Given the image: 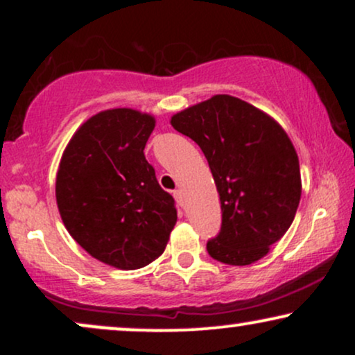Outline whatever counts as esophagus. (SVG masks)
Masks as SVG:
<instances>
[{"label":"esophagus","instance_id":"34e87169","mask_svg":"<svg viewBox=\"0 0 355 355\" xmlns=\"http://www.w3.org/2000/svg\"><path fill=\"white\" fill-rule=\"evenodd\" d=\"M173 197L177 200L178 205H183V198H182V190H173Z\"/></svg>","mask_w":355,"mask_h":355}]
</instances>
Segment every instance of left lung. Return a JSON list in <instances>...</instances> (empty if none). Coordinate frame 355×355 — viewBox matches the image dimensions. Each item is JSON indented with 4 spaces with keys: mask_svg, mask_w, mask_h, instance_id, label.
<instances>
[{
    "mask_svg": "<svg viewBox=\"0 0 355 355\" xmlns=\"http://www.w3.org/2000/svg\"><path fill=\"white\" fill-rule=\"evenodd\" d=\"M170 123L202 148L222 207V229L207 242L211 259L250 266L294 222L300 195L299 157L270 115L230 95L175 113Z\"/></svg>",
    "mask_w": 355,
    "mask_h": 355,
    "instance_id": "obj_1",
    "label": "left lung"
}]
</instances>
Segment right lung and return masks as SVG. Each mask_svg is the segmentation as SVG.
I'll list each match as a JSON object with an SVG mask.
<instances>
[{
	"label": "right lung",
	"instance_id": "add662e5",
	"mask_svg": "<svg viewBox=\"0 0 355 355\" xmlns=\"http://www.w3.org/2000/svg\"><path fill=\"white\" fill-rule=\"evenodd\" d=\"M155 116L103 110L68 141L56 173V205L70 235L107 266L135 270L164 254L177 209L158 185L145 145Z\"/></svg>",
	"mask_w": 355,
	"mask_h": 355
}]
</instances>
